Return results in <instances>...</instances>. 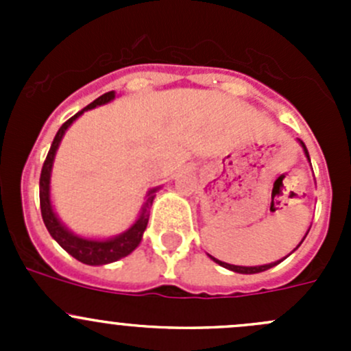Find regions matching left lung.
Wrapping results in <instances>:
<instances>
[{
	"label": "left lung",
	"instance_id": "left-lung-1",
	"mask_svg": "<svg viewBox=\"0 0 351 351\" xmlns=\"http://www.w3.org/2000/svg\"><path fill=\"white\" fill-rule=\"evenodd\" d=\"M300 144H302V147H304V151H306V156L307 158H309V153H307V147H306V144L302 143V141H300ZM300 246V244H299ZM212 258V256H210ZM212 260L215 261V263H219L221 265V267H224V268H229V270H232V271H238V274H260V271H265V270H268V268H271V267H275V265H278L280 263V261H275V263H270V265H261V267H236V265H229V263H224V261H219V260H215V258H212Z\"/></svg>",
	"mask_w": 351,
	"mask_h": 351
}]
</instances>
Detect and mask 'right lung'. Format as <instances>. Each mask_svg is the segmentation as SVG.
<instances>
[{
	"mask_svg": "<svg viewBox=\"0 0 351 351\" xmlns=\"http://www.w3.org/2000/svg\"><path fill=\"white\" fill-rule=\"evenodd\" d=\"M113 97H115L113 91H108V93L101 95V97H98L97 100L91 101L88 107H84L81 112H77L76 115H73L69 120H66V122L62 123L61 129H59L58 134H56L54 141H52L51 149H49L47 158H45L44 166H42V171H40V212H42V219H44L45 228H47V231L51 232L52 238L61 244L71 256H74L76 260H80L81 263H86V265L112 263V261H117L120 260V258L127 256L129 253H132V251L139 246L144 231H146L147 221H149V208L151 205H153L154 192H156V190H151V192L147 193L146 204H144L143 212H141L136 224H134L129 231L123 232V234L117 236V238L113 239H107V241H93V239H83L71 234L64 226L59 222V219L56 217L54 210H52L51 200H49V180H51V168H52V161H54L56 151H58L59 143H61L66 129L77 119V117L81 115V113L84 112V110H90L97 107V105L107 104V101L112 100Z\"/></svg>",
	"mask_w": 351,
	"mask_h": 351,
	"instance_id": "obj_1",
	"label": "right lung"
}]
</instances>
